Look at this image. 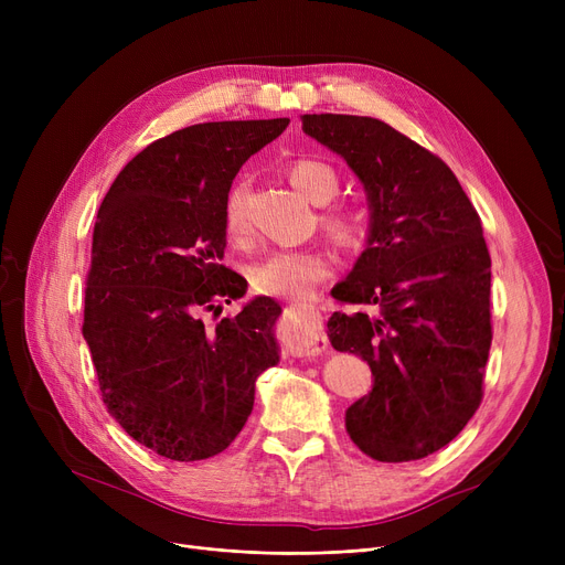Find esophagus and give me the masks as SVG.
<instances>
[{
	"mask_svg": "<svg viewBox=\"0 0 565 565\" xmlns=\"http://www.w3.org/2000/svg\"><path fill=\"white\" fill-rule=\"evenodd\" d=\"M295 316L292 337H290V354L292 358H316L324 348H328V337L322 330V316L316 307L307 305H292Z\"/></svg>",
	"mask_w": 565,
	"mask_h": 565,
	"instance_id": "34e87169",
	"label": "esophagus"
}]
</instances>
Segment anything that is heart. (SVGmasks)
I'll return each mask as SVG.
<instances>
[{
    "instance_id": "obj_1",
    "label": "heart",
    "mask_w": 565,
    "mask_h": 565,
    "mask_svg": "<svg viewBox=\"0 0 565 565\" xmlns=\"http://www.w3.org/2000/svg\"><path fill=\"white\" fill-rule=\"evenodd\" d=\"M288 181L302 196L311 203H328L337 190L339 178L332 167L316 160H298L288 169ZM247 190L245 185H233L224 201V226L226 233L233 237H243L249 228L247 222V207H245ZM324 228L343 247H358L362 245L366 235V222L358 211H332L322 217ZM330 275V263L320 252L300 249V252H270L258 258L252 270L249 279L258 292L277 295V298H305L311 292L316 284H320Z\"/></svg>"
}]
</instances>
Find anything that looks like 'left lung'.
Instances as JSON below:
<instances>
[{
	"mask_svg": "<svg viewBox=\"0 0 565 565\" xmlns=\"http://www.w3.org/2000/svg\"><path fill=\"white\" fill-rule=\"evenodd\" d=\"M302 130L341 156L369 203L366 249L332 295L328 337L371 366L369 396L345 430L380 462L419 460L467 426L483 396L492 343L490 254L454 171L371 116L305 114Z\"/></svg>",
	"mask_w": 565,
	"mask_h": 565,
	"instance_id": "8db88e82",
	"label": "left lung"
}]
</instances>
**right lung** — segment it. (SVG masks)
<instances>
[{
  "mask_svg": "<svg viewBox=\"0 0 565 565\" xmlns=\"http://www.w3.org/2000/svg\"><path fill=\"white\" fill-rule=\"evenodd\" d=\"M288 118L175 130L116 175L94 226L82 334L107 412L162 458L222 454L247 424L258 375L279 364L281 307L256 295L213 328L203 311L245 298L222 265L224 201Z\"/></svg>",
  "mask_w": 565,
  "mask_h": 565,
  "instance_id": "1",
  "label": "right lung"
}]
</instances>
